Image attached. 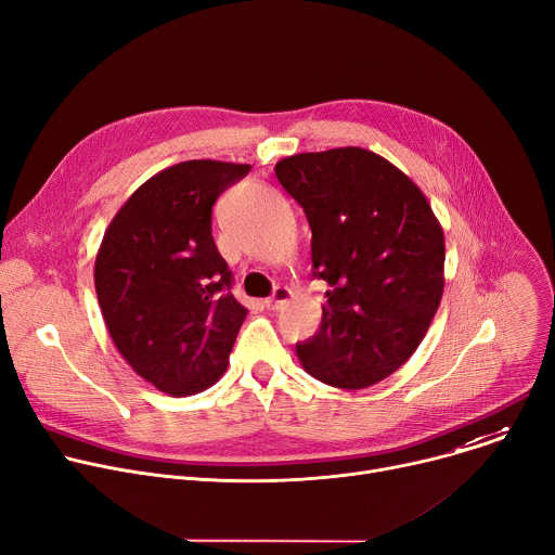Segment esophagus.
Listing matches in <instances>:
<instances>
[{
    "instance_id": "34e87169",
    "label": "esophagus",
    "mask_w": 555,
    "mask_h": 555,
    "mask_svg": "<svg viewBox=\"0 0 555 555\" xmlns=\"http://www.w3.org/2000/svg\"><path fill=\"white\" fill-rule=\"evenodd\" d=\"M289 298H292V289L279 285V287H274V294L270 298H266V308L272 312H279L289 304Z\"/></svg>"
}]
</instances>
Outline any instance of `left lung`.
I'll return each mask as SVG.
<instances>
[{"label":"left lung","instance_id":"left-lung-1","mask_svg":"<svg viewBox=\"0 0 555 555\" xmlns=\"http://www.w3.org/2000/svg\"><path fill=\"white\" fill-rule=\"evenodd\" d=\"M274 172L312 228V276L330 285L321 330L296 343V357L325 385H376L414 354L436 317L442 228L421 188L365 147L292 155Z\"/></svg>","mask_w":555,"mask_h":555}]
</instances>
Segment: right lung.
<instances>
[{
    "label": "right lung",
    "instance_id": "add662e5",
    "mask_svg": "<svg viewBox=\"0 0 555 555\" xmlns=\"http://www.w3.org/2000/svg\"><path fill=\"white\" fill-rule=\"evenodd\" d=\"M247 172L212 159L175 164L130 194L99 245L94 289L111 338L170 396L215 385L245 321L212 238V206Z\"/></svg>",
    "mask_w": 555,
    "mask_h": 555
}]
</instances>
